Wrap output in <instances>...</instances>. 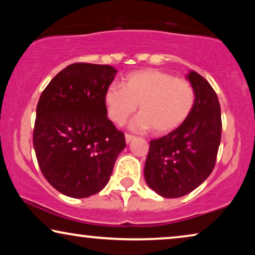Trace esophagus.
<instances>
[{
    "instance_id": "1",
    "label": "esophagus",
    "mask_w": 255,
    "mask_h": 255,
    "mask_svg": "<svg viewBox=\"0 0 255 255\" xmlns=\"http://www.w3.org/2000/svg\"><path fill=\"white\" fill-rule=\"evenodd\" d=\"M135 137L134 135H132V134H128V133H127L125 134V140H127V142L128 144V142H131L132 140H133Z\"/></svg>"
}]
</instances>
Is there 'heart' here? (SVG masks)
Segmentation results:
<instances>
[{"mask_svg": "<svg viewBox=\"0 0 255 255\" xmlns=\"http://www.w3.org/2000/svg\"><path fill=\"white\" fill-rule=\"evenodd\" d=\"M194 87L186 79L175 78L159 69H141L127 75L123 87L111 85L104 94L108 116L123 125L137 110L141 111L132 122L135 131L165 134L182 125L194 109Z\"/></svg>", "mask_w": 255, "mask_h": 255, "instance_id": "b5f03b06", "label": "heart"}]
</instances>
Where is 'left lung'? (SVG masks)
Returning a JSON list of instances; mask_svg holds the SVG:
<instances>
[{"label":"left lung","instance_id":"8db88e82","mask_svg":"<svg viewBox=\"0 0 255 255\" xmlns=\"http://www.w3.org/2000/svg\"><path fill=\"white\" fill-rule=\"evenodd\" d=\"M194 87V109L179 128L149 141L144 175L148 187L162 197L189 194L214 169L222 137L221 104L217 94L198 73L187 74Z\"/></svg>","mask_w":255,"mask_h":255}]
</instances>
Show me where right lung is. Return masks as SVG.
Segmentation results:
<instances>
[{
  "mask_svg": "<svg viewBox=\"0 0 255 255\" xmlns=\"http://www.w3.org/2000/svg\"><path fill=\"white\" fill-rule=\"evenodd\" d=\"M117 71L76 62L59 72L37 104L33 147L52 187L66 196L89 197L109 182L125 137L107 117L104 94Z\"/></svg>",
  "mask_w": 255,
  "mask_h": 255,
  "instance_id": "add662e5",
  "label": "right lung"
}]
</instances>
